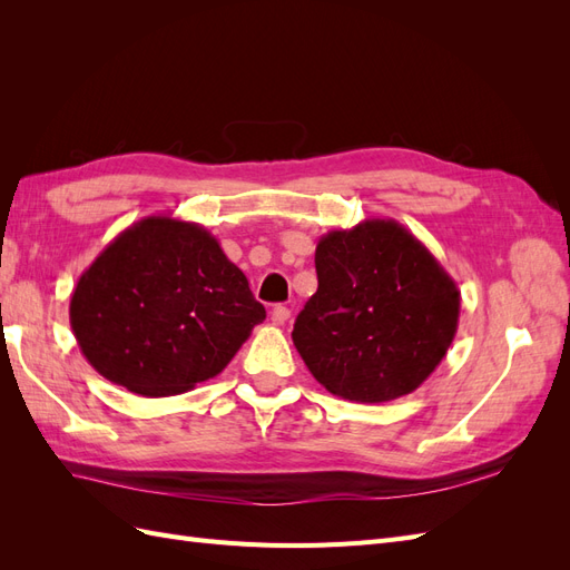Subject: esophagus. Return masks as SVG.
I'll use <instances>...</instances> for the list:
<instances>
[{
	"label": "esophagus",
	"instance_id": "1",
	"mask_svg": "<svg viewBox=\"0 0 570 570\" xmlns=\"http://www.w3.org/2000/svg\"><path fill=\"white\" fill-rule=\"evenodd\" d=\"M287 318H289V308H287V306H283V304L273 306V312H271V321H273L275 325H285V323H287Z\"/></svg>",
	"mask_w": 570,
	"mask_h": 570
}]
</instances>
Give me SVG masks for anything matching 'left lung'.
<instances>
[{"instance_id": "left-lung-1", "label": "left lung", "mask_w": 570, "mask_h": 570, "mask_svg": "<svg viewBox=\"0 0 570 570\" xmlns=\"http://www.w3.org/2000/svg\"><path fill=\"white\" fill-rule=\"evenodd\" d=\"M316 273V295L292 331L316 381L361 404L423 385L456 335L461 292L421 239L392 218H368L318 239Z\"/></svg>"}]
</instances>
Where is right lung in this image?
<instances>
[{
  "mask_svg": "<svg viewBox=\"0 0 570 570\" xmlns=\"http://www.w3.org/2000/svg\"><path fill=\"white\" fill-rule=\"evenodd\" d=\"M68 314L99 375L170 396L226 368L266 308L199 223L147 216L80 275Z\"/></svg>",
  "mask_w": 570,
  "mask_h": 570,
  "instance_id": "obj_1",
  "label": "right lung"
}]
</instances>
